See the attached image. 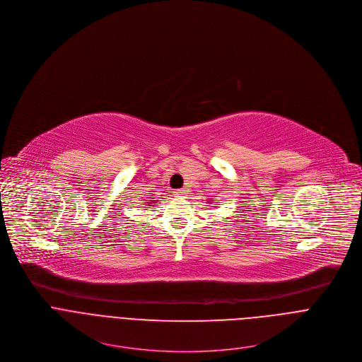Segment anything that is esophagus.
<instances>
[{
	"label": "esophagus",
	"mask_w": 362,
	"mask_h": 362,
	"mask_svg": "<svg viewBox=\"0 0 362 362\" xmlns=\"http://www.w3.org/2000/svg\"><path fill=\"white\" fill-rule=\"evenodd\" d=\"M187 194H188V192H187V189H180V191H177V195H178V197H181V198H184Z\"/></svg>",
	"instance_id": "1"
}]
</instances>
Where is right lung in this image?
Here are the masks:
<instances>
[{"instance_id":"1","label":"right lung","mask_w":362,"mask_h":362,"mask_svg":"<svg viewBox=\"0 0 362 362\" xmlns=\"http://www.w3.org/2000/svg\"><path fill=\"white\" fill-rule=\"evenodd\" d=\"M144 201H146V205H148V206H153L151 204H157V202H158V201L154 199V198H153V199H144ZM148 206H147V208H148Z\"/></svg>"}]
</instances>
